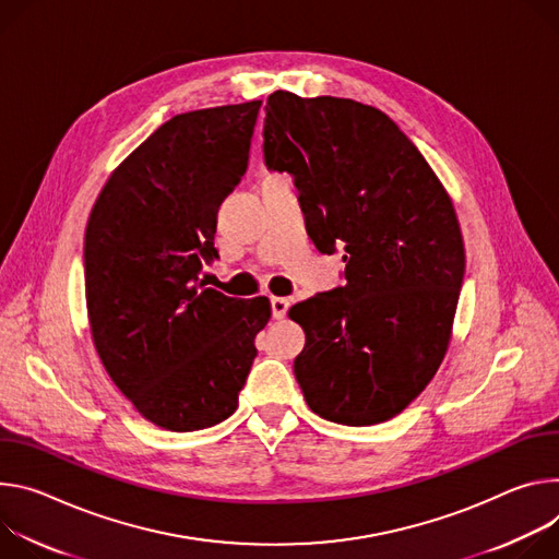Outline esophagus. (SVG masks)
Wrapping results in <instances>:
<instances>
[{
	"instance_id": "1",
	"label": "esophagus",
	"mask_w": 559,
	"mask_h": 559,
	"mask_svg": "<svg viewBox=\"0 0 559 559\" xmlns=\"http://www.w3.org/2000/svg\"><path fill=\"white\" fill-rule=\"evenodd\" d=\"M271 311L275 320H284L286 311H288V299L284 297H271Z\"/></svg>"
}]
</instances>
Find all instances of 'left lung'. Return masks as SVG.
I'll return each mask as SVG.
<instances>
[{"label":"left lung","instance_id":"1","mask_svg":"<svg viewBox=\"0 0 559 559\" xmlns=\"http://www.w3.org/2000/svg\"><path fill=\"white\" fill-rule=\"evenodd\" d=\"M264 159L295 177L322 253L346 284L288 308L306 333L295 378L313 413L346 426L400 415L449 350L464 239L444 183L382 110L344 97L269 95Z\"/></svg>","mask_w":559,"mask_h":559}]
</instances>
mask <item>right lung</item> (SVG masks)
<instances>
[{
	"mask_svg": "<svg viewBox=\"0 0 559 559\" xmlns=\"http://www.w3.org/2000/svg\"><path fill=\"white\" fill-rule=\"evenodd\" d=\"M260 106L170 117L110 173L86 224L95 350L121 395L166 430L235 413L271 320L269 297H228L198 277L217 258V211L246 173Z\"/></svg>",
	"mask_w": 559,
	"mask_h": 559,
	"instance_id": "1",
	"label": "right lung"
}]
</instances>
